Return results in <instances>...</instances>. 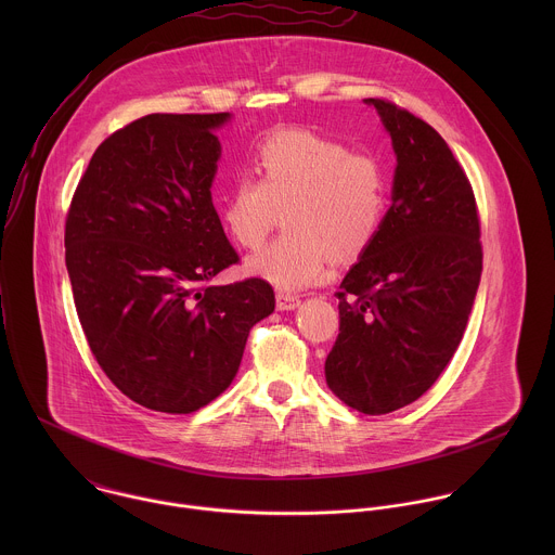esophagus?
Returning a JSON list of instances; mask_svg holds the SVG:
<instances>
[{
    "label": "esophagus",
    "instance_id": "1",
    "mask_svg": "<svg viewBox=\"0 0 555 555\" xmlns=\"http://www.w3.org/2000/svg\"><path fill=\"white\" fill-rule=\"evenodd\" d=\"M275 304H278V310H282V312H288V310H295V308H299L301 299H299L297 295L278 293V297H275Z\"/></svg>",
    "mask_w": 555,
    "mask_h": 555
}]
</instances>
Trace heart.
Returning <instances> with one entry per match:
<instances>
[{
    "instance_id": "1",
    "label": "heart",
    "mask_w": 555,
    "mask_h": 555,
    "mask_svg": "<svg viewBox=\"0 0 555 555\" xmlns=\"http://www.w3.org/2000/svg\"><path fill=\"white\" fill-rule=\"evenodd\" d=\"M254 179H237L218 214L224 233L243 249H258L284 211L288 231L247 262L282 291L326 280L331 258L352 262L380 235L389 214V179L380 159L310 130H278L251 156Z\"/></svg>"
}]
</instances>
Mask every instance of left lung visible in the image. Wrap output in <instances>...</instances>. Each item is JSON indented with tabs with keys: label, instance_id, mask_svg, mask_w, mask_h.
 Segmentation results:
<instances>
[{
	"label": "left lung",
	"instance_id": "left-lung-1",
	"mask_svg": "<svg viewBox=\"0 0 555 555\" xmlns=\"http://www.w3.org/2000/svg\"><path fill=\"white\" fill-rule=\"evenodd\" d=\"M391 134L393 203L376 243L339 284V335L324 376L363 414L423 396L453 359L482 271L473 185L444 139L389 100L367 98Z\"/></svg>",
	"mask_w": 555,
	"mask_h": 555
}]
</instances>
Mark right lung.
<instances>
[{"label":"right lung","mask_w":555,"mask_h":555,"mask_svg":"<svg viewBox=\"0 0 555 555\" xmlns=\"http://www.w3.org/2000/svg\"><path fill=\"white\" fill-rule=\"evenodd\" d=\"M231 119L145 115L89 159L66 218V267L87 344L132 401L190 414L229 389L249 328L275 310L249 278L209 282L238 262L211 201Z\"/></svg>","instance_id":"add662e5"}]
</instances>
